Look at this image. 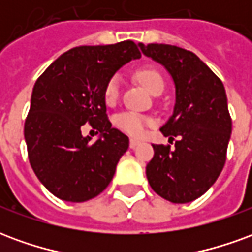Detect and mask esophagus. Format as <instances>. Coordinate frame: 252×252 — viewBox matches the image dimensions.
<instances>
[{
  "label": "esophagus",
  "mask_w": 252,
  "mask_h": 252,
  "mask_svg": "<svg viewBox=\"0 0 252 252\" xmlns=\"http://www.w3.org/2000/svg\"><path fill=\"white\" fill-rule=\"evenodd\" d=\"M139 144H140V142H139V140H136V139H131V142H129V147L136 148Z\"/></svg>",
  "instance_id": "obj_1"
}]
</instances>
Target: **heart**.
I'll return each mask as SVG.
<instances>
[{"instance_id": "heart-1", "label": "heart", "mask_w": 252, "mask_h": 252, "mask_svg": "<svg viewBox=\"0 0 252 252\" xmlns=\"http://www.w3.org/2000/svg\"><path fill=\"white\" fill-rule=\"evenodd\" d=\"M137 78L147 88L150 93H154L159 88H164L163 77L153 68H143V70H140L137 72ZM120 90L121 78L119 75L110 78L109 82L106 83V86H105V102L108 105L115 104L117 98H119V95H120ZM147 123L148 121L142 115L135 113V112H124V113H121V115L116 117V126H119L121 131L126 132L129 135H133V136L142 135L144 132V128L147 126Z\"/></svg>"}]
</instances>
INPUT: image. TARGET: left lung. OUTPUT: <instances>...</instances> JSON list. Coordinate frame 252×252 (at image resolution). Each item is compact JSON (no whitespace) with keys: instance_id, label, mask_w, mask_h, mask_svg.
Returning <instances> with one entry per match:
<instances>
[{"instance_id":"8db88e82","label":"left lung","mask_w":252,"mask_h":252,"mask_svg":"<svg viewBox=\"0 0 252 252\" xmlns=\"http://www.w3.org/2000/svg\"><path fill=\"white\" fill-rule=\"evenodd\" d=\"M139 47L167 70L175 88L173 115L160 128L169 142L177 137L175 147L153 144L155 154L146 167L148 184L164 200L186 204L216 182L225 163L232 132L225 89L191 51L169 44Z\"/></svg>"}]
</instances>
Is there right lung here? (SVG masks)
Masks as SVG:
<instances>
[{
  "instance_id": "obj_1",
  "label": "right lung",
  "mask_w": 252,
  "mask_h": 252,
  "mask_svg": "<svg viewBox=\"0 0 252 252\" xmlns=\"http://www.w3.org/2000/svg\"><path fill=\"white\" fill-rule=\"evenodd\" d=\"M140 57L131 40L75 47L37 78L24 137L32 170L58 198L83 202L110 184L129 139L106 119L105 86L116 71ZM85 124L100 132L94 143L82 135Z\"/></svg>"
}]
</instances>
